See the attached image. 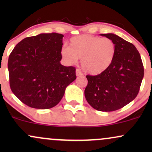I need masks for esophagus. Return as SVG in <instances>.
I'll return each instance as SVG.
<instances>
[{
  "mask_svg": "<svg viewBox=\"0 0 152 152\" xmlns=\"http://www.w3.org/2000/svg\"><path fill=\"white\" fill-rule=\"evenodd\" d=\"M76 75L77 76H82V75H83V73H82L81 71L79 70V69H76Z\"/></svg>",
  "mask_w": 152,
  "mask_h": 152,
  "instance_id": "34e87169",
  "label": "esophagus"
}]
</instances>
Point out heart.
I'll list each match as a JSON object with an SVG mask.
<instances>
[{"instance_id":"obj_1","label":"heart","mask_w":152,"mask_h":152,"mask_svg":"<svg viewBox=\"0 0 152 152\" xmlns=\"http://www.w3.org/2000/svg\"><path fill=\"white\" fill-rule=\"evenodd\" d=\"M116 46L112 40L91 35H81L71 38L69 47H63L61 54L69 64L81 58L83 70L91 75L104 73L114 62Z\"/></svg>"}]
</instances>
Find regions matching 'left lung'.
<instances>
[{"instance_id": "obj_1", "label": "left lung", "mask_w": 152, "mask_h": 152, "mask_svg": "<svg viewBox=\"0 0 152 152\" xmlns=\"http://www.w3.org/2000/svg\"><path fill=\"white\" fill-rule=\"evenodd\" d=\"M112 40L116 55L109 69L96 76L87 75L84 94L94 109L101 111L118 110L134 100L144 77L140 54L132 43L114 34H101Z\"/></svg>"}]
</instances>
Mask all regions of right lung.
Masks as SVG:
<instances>
[{"label": "right lung", "mask_w": 152, "mask_h": 152, "mask_svg": "<svg viewBox=\"0 0 152 152\" xmlns=\"http://www.w3.org/2000/svg\"><path fill=\"white\" fill-rule=\"evenodd\" d=\"M63 37L56 33L27 37L10 53V89L26 105L40 109L56 106L66 87L76 78L74 67L60 63Z\"/></svg>", "instance_id": "obj_1"}]
</instances>
